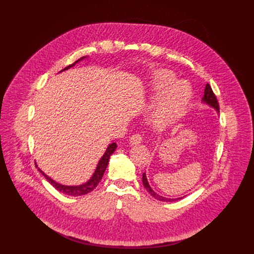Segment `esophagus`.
<instances>
[{
	"label": "esophagus",
	"mask_w": 254,
	"mask_h": 254,
	"mask_svg": "<svg viewBox=\"0 0 254 254\" xmlns=\"http://www.w3.org/2000/svg\"><path fill=\"white\" fill-rule=\"evenodd\" d=\"M129 141L131 144H138L142 141V137L140 136V134L138 133H135V134H132L129 138Z\"/></svg>",
	"instance_id": "esophagus-1"
}]
</instances>
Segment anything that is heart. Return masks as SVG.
Segmentation results:
<instances>
[{"label": "heart", "instance_id": "obj_1", "mask_svg": "<svg viewBox=\"0 0 254 254\" xmlns=\"http://www.w3.org/2000/svg\"><path fill=\"white\" fill-rule=\"evenodd\" d=\"M173 72L160 70L153 76L151 87L154 94L165 91L162 104L155 113V123L160 127H166L182 117L192 97V90L186 81H176Z\"/></svg>", "mask_w": 254, "mask_h": 254}]
</instances>
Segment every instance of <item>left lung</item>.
<instances>
[{"instance_id": "8db88e82", "label": "left lung", "mask_w": 254, "mask_h": 254, "mask_svg": "<svg viewBox=\"0 0 254 254\" xmlns=\"http://www.w3.org/2000/svg\"><path fill=\"white\" fill-rule=\"evenodd\" d=\"M202 101L206 104H208L209 106L213 107L214 110L217 111V113H219V104H218V100H217L216 98V95L214 94L211 86L207 83L206 84V87H205V90H204V96L202 98ZM142 184L144 186V188L147 189V191L157 200H160V201H163V202H175V201H178L180 199H182L183 197H180V198H166V197H163L159 194H157L152 188L151 186L149 185V182H148V179H147V176H146V173L142 174Z\"/></svg>"}]
</instances>
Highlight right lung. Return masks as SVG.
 Returning <instances> with one entry per match:
<instances>
[{"instance_id": "1", "label": "right lung", "mask_w": 254, "mask_h": 254, "mask_svg": "<svg viewBox=\"0 0 254 254\" xmlns=\"http://www.w3.org/2000/svg\"><path fill=\"white\" fill-rule=\"evenodd\" d=\"M84 58H85V57H82V58L78 59V60L75 61L73 64H71V65L65 67L64 69H62L60 72L64 71V70H67V69H69V68L72 67V66H74L77 62H79L80 60H82V59H84ZM116 149H117V143H116V142L111 143L110 146L107 147V149H106L105 153L103 154V156L101 157V159L99 160V162H98V164H97V167H96V169H95V171H94L92 177L87 181L86 183H84V184H82V185H78V186H66V185L59 184V183L55 182V181L52 180L50 177H48L44 172H42V171L38 168L37 165H36V168L38 169V171L45 177V179L48 181V182H49L56 190H58L59 192L65 194V195H68V196H75V197H76V196H82V195H85V194L91 192V191L98 185V183L100 182V180L102 179V176H103V174H104V171H105V169H106V167H107L108 161H110V158H111V156L114 154V152L116 151Z\"/></svg>"}]
</instances>
